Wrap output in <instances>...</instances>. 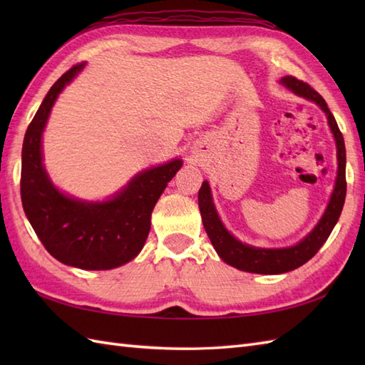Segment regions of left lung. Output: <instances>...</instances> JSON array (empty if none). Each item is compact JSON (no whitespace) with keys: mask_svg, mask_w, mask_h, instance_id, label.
I'll use <instances>...</instances> for the list:
<instances>
[{"mask_svg":"<svg viewBox=\"0 0 365 365\" xmlns=\"http://www.w3.org/2000/svg\"><path fill=\"white\" fill-rule=\"evenodd\" d=\"M281 83L282 86L292 91L293 94H297L306 100H311V102L319 105L322 108V111L327 114L328 125L332 131V135H334L337 149V177L327 210L322 215V218L317 222V226L309 232L304 238L299 240L297 245L287 247H257L242 243L240 240H237L226 227H224L220 215L216 212L210 185H208L207 180L202 183V187L199 190L197 200L207 235L210 238L215 251L218 252L220 257L226 262L227 265L237 269L247 271V273L282 274L287 273V271L297 269L301 265H304L307 260H311L314 255L319 252L323 243L327 242L332 229H334L337 224L339 216L342 213L346 195L345 143L344 136L337 127L334 115L331 114L327 102H324V98L319 92L309 86L307 83H302L294 78V76H284Z\"/></svg>","mask_w":365,"mask_h":365,"instance_id":"obj_1","label":"left lung"}]
</instances>
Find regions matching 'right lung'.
<instances>
[{
	"mask_svg": "<svg viewBox=\"0 0 365 365\" xmlns=\"http://www.w3.org/2000/svg\"><path fill=\"white\" fill-rule=\"evenodd\" d=\"M84 66H73L53 84L29 123L21 150V204L54 259L81 269H113L141 252L153 207L183 161L174 158L143 170L102 202L76 199L54 187L43 166L42 135L58 96Z\"/></svg>",
	"mask_w": 365,
	"mask_h": 365,
	"instance_id": "obj_1",
	"label": "right lung"
}]
</instances>
